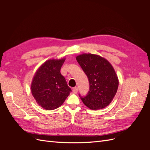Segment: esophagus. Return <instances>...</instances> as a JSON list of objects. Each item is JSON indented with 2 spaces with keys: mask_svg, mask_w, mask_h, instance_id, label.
I'll return each instance as SVG.
<instances>
[{
  "mask_svg": "<svg viewBox=\"0 0 150 150\" xmlns=\"http://www.w3.org/2000/svg\"><path fill=\"white\" fill-rule=\"evenodd\" d=\"M72 91H73V93H77L78 92V88H77V87H74V88H72Z\"/></svg>",
  "mask_w": 150,
  "mask_h": 150,
  "instance_id": "esophagus-1",
  "label": "esophagus"
}]
</instances>
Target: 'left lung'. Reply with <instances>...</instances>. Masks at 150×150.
Here are the masks:
<instances>
[{
    "instance_id": "obj_1",
    "label": "left lung",
    "mask_w": 150,
    "mask_h": 150,
    "mask_svg": "<svg viewBox=\"0 0 150 150\" xmlns=\"http://www.w3.org/2000/svg\"><path fill=\"white\" fill-rule=\"evenodd\" d=\"M76 60L88 76L90 86L88 94L81 98V100L91 110L106 108L118 88L119 80L114 68L105 58L96 54H80Z\"/></svg>"
}]
</instances>
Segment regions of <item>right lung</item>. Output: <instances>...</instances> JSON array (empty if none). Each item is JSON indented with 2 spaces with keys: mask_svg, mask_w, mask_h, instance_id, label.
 Returning <instances> with one entry per match:
<instances>
[{
  "mask_svg": "<svg viewBox=\"0 0 150 150\" xmlns=\"http://www.w3.org/2000/svg\"><path fill=\"white\" fill-rule=\"evenodd\" d=\"M65 59L46 61L36 71L32 81V94L39 106L46 110L61 106L71 91L60 72Z\"/></svg>",
  "mask_w": 150,
  "mask_h": 150,
  "instance_id": "add662e5",
  "label": "right lung"
}]
</instances>
